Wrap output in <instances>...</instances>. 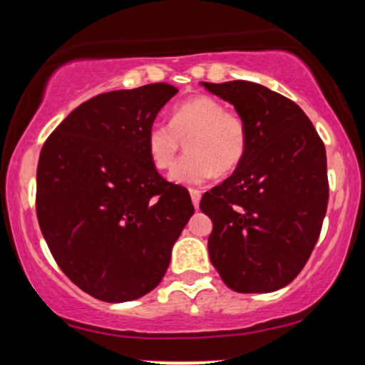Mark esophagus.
<instances>
[{
    "label": "esophagus",
    "mask_w": 365,
    "mask_h": 365,
    "mask_svg": "<svg viewBox=\"0 0 365 365\" xmlns=\"http://www.w3.org/2000/svg\"><path fill=\"white\" fill-rule=\"evenodd\" d=\"M190 197H192V204H194L195 209H199V202H200V192L192 188L190 190Z\"/></svg>",
    "instance_id": "obj_1"
}]
</instances>
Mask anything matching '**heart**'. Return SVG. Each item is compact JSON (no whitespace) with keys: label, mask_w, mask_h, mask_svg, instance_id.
Here are the masks:
<instances>
[{"label":"heart","mask_w":365,"mask_h":365,"mask_svg":"<svg viewBox=\"0 0 365 365\" xmlns=\"http://www.w3.org/2000/svg\"><path fill=\"white\" fill-rule=\"evenodd\" d=\"M187 140L188 153L175 163L171 182L200 187L216 175H228L240 166L247 153V125L237 113L211 96H195L180 103L171 113L170 123L154 121L145 133L150 163L168 170Z\"/></svg>","instance_id":"b5f03b06"}]
</instances>
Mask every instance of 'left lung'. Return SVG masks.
I'll list each match as a JSON object with an SVG mask.
<instances>
[{
  "instance_id": "1",
  "label": "left lung",
  "mask_w": 365,
  "mask_h": 365,
  "mask_svg": "<svg viewBox=\"0 0 365 365\" xmlns=\"http://www.w3.org/2000/svg\"><path fill=\"white\" fill-rule=\"evenodd\" d=\"M202 86L235 106L249 133L240 166L200 199L212 221L209 257L232 290H279L319 238L329 197L324 144L300 106L278 92L247 81Z\"/></svg>"
}]
</instances>
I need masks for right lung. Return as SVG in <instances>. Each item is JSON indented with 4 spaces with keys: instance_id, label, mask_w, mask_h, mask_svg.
<instances>
[{
    "instance_id": "1",
    "label": "right lung",
    "mask_w": 365,
    "mask_h": 365,
    "mask_svg": "<svg viewBox=\"0 0 365 365\" xmlns=\"http://www.w3.org/2000/svg\"><path fill=\"white\" fill-rule=\"evenodd\" d=\"M177 92L170 83H149L96 96L41 149V232L63 273L103 302L154 290L194 215L187 188L166 182L145 148L148 128Z\"/></svg>"
}]
</instances>
